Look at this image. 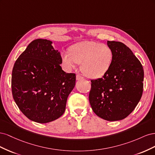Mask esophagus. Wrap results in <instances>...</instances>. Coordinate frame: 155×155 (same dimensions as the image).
Segmentation results:
<instances>
[{"label": "esophagus", "instance_id": "1", "mask_svg": "<svg viewBox=\"0 0 155 155\" xmlns=\"http://www.w3.org/2000/svg\"><path fill=\"white\" fill-rule=\"evenodd\" d=\"M83 79V78L82 76H81L80 75H79V74L76 75V80H80V79Z\"/></svg>", "mask_w": 155, "mask_h": 155}]
</instances>
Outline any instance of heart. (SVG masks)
<instances>
[{
  "label": "heart",
  "mask_w": 155,
  "mask_h": 155,
  "mask_svg": "<svg viewBox=\"0 0 155 155\" xmlns=\"http://www.w3.org/2000/svg\"><path fill=\"white\" fill-rule=\"evenodd\" d=\"M61 57L67 70L81 64V71L86 76L97 79L104 76L110 68L113 54L107 45L94 41H81L70 46V52L63 51Z\"/></svg>",
  "instance_id": "1"
}]
</instances>
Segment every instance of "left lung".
I'll list each match as a JSON object with an SVG mask.
<instances>
[{
    "label": "left lung",
    "instance_id": "obj_1",
    "mask_svg": "<svg viewBox=\"0 0 155 155\" xmlns=\"http://www.w3.org/2000/svg\"><path fill=\"white\" fill-rule=\"evenodd\" d=\"M113 54L110 68L103 78L91 80L89 101L94 112L107 121L125 118L133 111L143 92V69L125 45L107 41Z\"/></svg>",
    "mask_w": 155,
    "mask_h": 155
}]
</instances>
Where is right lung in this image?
I'll return each mask as SVG.
<instances>
[{
    "label": "right lung",
    "instance_id": "obj_1",
    "mask_svg": "<svg viewBox=\"0 0 155 155\" xmlns=\"http://www.w3.org/2000/svg\"><path fill=\"white\" fill-rule=\"evenodd\" d=\"M52 41H33L17 59L12 70L13 99L28 118L40 124L61 116L70 93L76 85V74L66 73L59 51Z\"/></svg>",
    "mask_w": 155,
    "mask_h": 155
}]
</instances>
